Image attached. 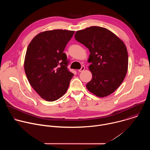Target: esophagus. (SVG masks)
Listing matches in <instances>:
<instances>
[{
    "label": "esophagus",
    "instance_id": "34e87169",
    "mask_svg": "<svg viewBox=\"0 0 150 150\" xmlns=\"http://www.w3.org/2000/svg\"><path fill=\"white\" fill-rule=\"evenodd\" d=\"M84 69H85V67H82L78 71H79V72H83L84 71Z\"/></svg>",
    "mask_w": 150,
    "mask_h": 150
}]
</instances>
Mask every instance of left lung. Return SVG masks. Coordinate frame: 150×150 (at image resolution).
<instances>
[{"label":"left lung","instance_id":"8db88e82","mask_svg":"<svg viewBox=\"0 0 150 150\" xmlns=\"http://www.w3.org/2000/svg\"><path fill=\"white\" fill-rule=\"evenodd\" d=\"M76 41L90 52L88 62L92 79L87 90L99 97L116 91L123 81L128 68V54L124 42L108 29L92 26L77 31Z\"/></svg>","mask_w":150,"mask_h":150}]
</instances>
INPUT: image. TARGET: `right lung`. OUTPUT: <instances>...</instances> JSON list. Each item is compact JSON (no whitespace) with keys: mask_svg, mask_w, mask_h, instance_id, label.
<instances>
[{"mask_svg":"<svg viewBox=\"0 0 150 150\" xmlns=\"http://www.w3.org/2000/svg\"><path fill=\"white\" fill-rule=\"evenodd\" d=\"M75 31L53 30L36 35L28 46L24 70L30 84L47 101H54L67 91L74 74L67 68L63 53Z\"/></svg>","mask_w":150,"mask_h":150,"instance_id":"obj_1","label":"right lung"}]
</instances>
